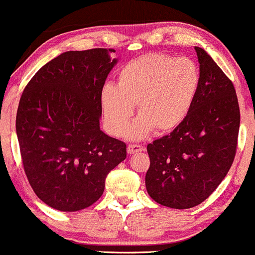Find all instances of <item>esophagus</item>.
<instances>
[{
	"label": "esophagus",
	"mask_w": 255,
	"mask_h": 255,
	"mask_svg": "<svg viewBox=\"0 0 255 255\" xmlns=\"http://www.w3.org/2000/svg\"><path fill=\"white\" fill-rule=\"evenodd\" d=\"M143 150H144V148L139 144H128V154H135V153H138V151H143Z\"/></svg>",
	"instance_id": "obj_1"
}]
</instances>
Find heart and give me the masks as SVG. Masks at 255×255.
<instances>
[{
	"label": "heart",
	"instance_id": "1",
	"mask_svg": "<svg viewBox=\"0 0 255 255\" xmlns=\"http://www.w3.org/2000/svg\"><path fill=\"white\" fill-rule=\"evenodd\" d=\"M200 82L199 67L190 59L151 53L131 60L120 68L117 87L106 84L101 90L106 125L113 135H123L137 105L139 118L128 128V137L172 132L190 113Z\"/></svg>",
	"mask_w": 255,
	"mask_h": 255
}]
</instances>
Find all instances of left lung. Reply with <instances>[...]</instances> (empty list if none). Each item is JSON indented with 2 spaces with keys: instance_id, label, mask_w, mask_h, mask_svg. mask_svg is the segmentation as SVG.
Here are the masks:
<instances>
[{
  "instance_id": "obj_1",
  "label": "left lung",
  "mask_w": 255,
  "mask_h": 255,
  "mask_svg": "<svg viewBox=\"0 0 255 255\" xmlns=\"http://www.w3.org/2000/svg\"><path fill=\"white\" fill-rule=\"evenodd\" d=\"M195 50L201 82L190 113L170 135L147 145L148 194L177 210L195 207L217 189L235 159L240 130L233 82L204 49Z\"/></svg>"
}]
</instances>
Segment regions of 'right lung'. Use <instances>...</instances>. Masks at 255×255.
Here are the masks:
<instances>
[{
  "label": "right lung",
  "instance_id": "1",
  "mask_svg": "<svg viewBox=\"0 0 255 255\" xmlns=\"http://www.w3.org/2000/svg\"><path fill=\"white\" fill-rule=\"evenodd\" d=\"M114 51H66L39 68L20 97L15 128L25 174L58 211L95 204L107 174L127 158V144L100 130V95Z\"/></svg>",
  "mask_w": 255,
  "mask_h": 255
}]
</instances>
